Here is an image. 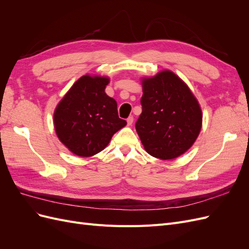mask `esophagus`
<instances>
[{
  "mask_svg": "<svg viewBox=\"0 0 249 249\" xmlns=\"http://www.w3.org/2000/svg\"><path fill=\"white\" fill-rule=\"evenodd\" d=\"M133 122H134V118H133V116H130L129 118L126 119V123H127V125H132V124H133Z\"/></svg>",
  "mask_w": 249,
  "mask_h": 249,
  "instance_id": "obj_1",
  "label": "esophagus"
}]
</instances>
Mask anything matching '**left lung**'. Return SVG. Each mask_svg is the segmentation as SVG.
I'll use <instances>...</instances> for the list:
<instances>
[{
	"label": "left lung",
	"mask_w": 249,
	"mask_h": 249,
	"mask_svg": "<svg viewBox=\"0 0 249 249\" xmlns=\"http://www.w3.org/2000/svg\"><path fill=\"white\" fill-rule=\"evenodd\" d=\"M142 113L136 131L146 153L160 160L182 156L196 141L202 112L186 83L169 70L141 78Z\"/></svg>",
	"instance_id": "8db88e82"
}]
</instances>
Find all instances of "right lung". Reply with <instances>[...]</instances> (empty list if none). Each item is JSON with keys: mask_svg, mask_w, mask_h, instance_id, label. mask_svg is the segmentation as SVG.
Returning <instances> with one entry per match:
<instances>
[{"mask_svg": "<svg viewBox=\"0 0 249 249\" xmlns=\"http://www.w3.org/2000/svg\"><path fill=\"white\" fill-rule=\"evenodd\" d=\"M110 78L84 74L73 83L54 111L58 139L73 155L92 157L107 147L126 125L118 117L117 103L105 92Z\"/></svg>", "mask_w": 249, "mask_h": 249, "instance_id": "1", "label": "right lung"}]
</instances>
